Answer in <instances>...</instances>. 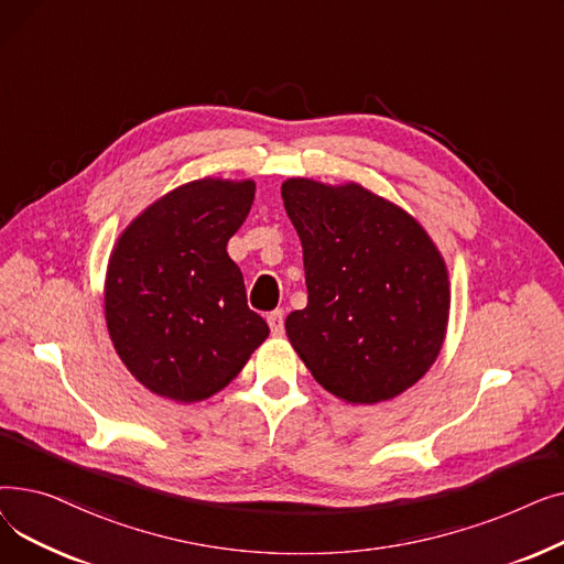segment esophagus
I'll use <instances>...</instances> for the list:
<instances>
[{
	"label": "esophagus",
	"instance_id": "1",
	"mask_svg": "<svg viewBox=\"0 0 564 564\" xmlns=\"http://www.w3.org/2000/svg\"><path fill=\"white\" fill-rule=\"evenodd\" d=\"M285 315H283V311H272L270 315H267V324H270V329H272V336H276V338H281L283 334H285Z\"/></svg>",
	"mask_w": 564,
	"mask_h": 564
}]
</instances>
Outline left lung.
Wrapping results in <instances>:
<instances>
[{"instance_id": "1", "label": "left lung", "mask_w": 564, "mask_h": 564, "mask_svg": "<svg viewBox=\"0 0 564 564\" xmlns=\"http://www.w3.org/2000/svg\"><path fill=\"white\" fill-rule=\"evenodd\" d=\"M308 304L285 334L319 387L347 404L411 389L436 361L451 315L448 267L427 230L359 183L288 177Z\"/></svg>"}]
</instances>
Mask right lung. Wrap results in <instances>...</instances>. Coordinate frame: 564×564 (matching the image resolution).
<instances>
[{"mask_svg": "<svg viewBox=\"0 0 564 564\" xmlns=\"http://www.w3.org/2000/svg\"><path fill=\"white\" fill-rule=\"evenodd\" d=\"M253 194V181H192L148 205L111 249L107 332L132 377L160 398L192 404L219 393L270 336L226 251Z\"/></svg>", "mask_w": 564, "mask_h": 564, "instance_id": "obj_1", "label": "right lung"}]
</instances>
